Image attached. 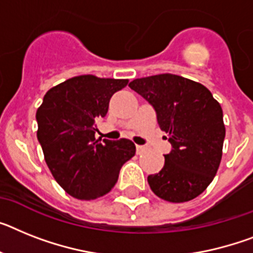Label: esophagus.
<instances>
[{
  "mask_svg": "<svg viewBox=\"0 0 253 253\" xmlns=\"http://www.w3.org/2000/svg\"><path fill=\"white\" fill-rule=\"evenodd\" d=\"M146 150V146L144 145H136V152L137 154H141V153H144Z\"/></svg>",
  "mask_w": 253,
  "mask_h": 253,
  "instance_id": "obj_1",
  "label": "esophagus"
}]
</instances>
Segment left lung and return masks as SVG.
Returning a JSON list of instances; mask_svg holds the SVG:
<instances>
[{
    "mask_svg": "<svg viewBox=\"0 0 253 253\" xmlns=\"http://www.w3.org/2000/svg\"><path fill=\"white\" fill-rule=\"evenodd\" d=\"M154 108L172 149L165 166L148 176L150 189L173 203L194 199L211 184L221 162L222 109L207 87L176 74L137 78L128 84Z\"/></svg>",
    "mask_w": 253,
    "mask_h": 253,
    "instance_id": "obj_1",
    "label": "left lung"
}]
</instances>
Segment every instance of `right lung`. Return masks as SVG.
Wrapping results in <instances>:
<instances>
[{
	"label": "right lung",
	"instance_id": "1",
	"mask_svg": "<svg viewBox=\"0 0 253 253\" xmlns=\"http://www.w3.org/2000/svg\"><path fill=\"white\" fill-rule=\"evenodd\" d=\"M127 80L91 74L52 87L37 109V139L54 179L82 201L103 197L116 185L123 163L135 156L128 139H95V123L107 116L110 97Z\"/></svg>",
	"mask_w": 253,
	"mask_h": 253
}]
</instances>
